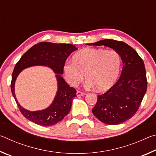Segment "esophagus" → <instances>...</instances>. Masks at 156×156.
Instances as JSON below:
<instances>
[{
	"label": "esophagus",
	"instance_id": "1",
	"mask_svg": "<svg viewBox=\"0 0 156 156\" xmlns=\"http://www.w3.org/2000/svg\"><path fill=\"white\" fill-rule=\"evenodd\" d=\"M84 94H85L80 91H77V92H76V95H77V96H83Z\"/></svg>",
	"mask_w": 156,
	"mask_h": 156
}]
</instances>
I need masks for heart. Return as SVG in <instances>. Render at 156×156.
<instances>
[{"label":"heart","instance_id":"b5f03b06","mask_svg":"<svg viewBox=\"0 0 156 156\" xmlns=\"http://www.w3.org/2000/svg\"><path fill=\"white\" fill-rule=\"evenodd\" d=\"M121 57L114 50L88 47L73 55L72 62H66L64 73L71 85L81 83L85 74L89 87L98 91L109 89L117 81L120 72Z\"/></svg>","mask_w":156,"mask_h":156}]
</instances>
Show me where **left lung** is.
Listing matches in <instances>:
<instances>
[{"label":"left lung","instance_id":"left-lung-1","mask_svg":"<svg viewBox=\"0 0 156 156\" xmlns=\"http://www.w3.org/2000/svg\"><path fill=\"white\" fill-rule=\"evenodd\" d=\"M88 45H104L120 54L123 68L120 77L106 93L98 96L92 113L102 122L119 125L138 110L147 88L144 64L135 50L122 41L105 39Z\"/></svg>","mask_w":156,"mask_h":156}]
</instances>
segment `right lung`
I'll list each match as a JSON object with an SVG mask.
<instances>
[{"label":"right lung","mask_w":156,"mask_h":156,"mask_svg":"<svg viewBox=\"0 0 156 156\" xmlns=\"http://www.w3.org/2000/svg\"><path fill=\"white\" fill-rule=\"evenodd\" d=\"M77 49L71 44L52 43L41 42L34 45L25 53L16 63L12 73L11 91L19 110L25 118L38 125L49 126L61 121L72 107V100L76 96V90L67 84L62 77L66 60L73 51ZM47 66L57 73L58 91L52 105L47 109L30 112L24 109L17 101L14 85L17 76L22 70L32 66Z\"/></svg>","instance_id":"obj_1"}]
</instances>
